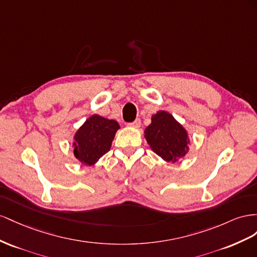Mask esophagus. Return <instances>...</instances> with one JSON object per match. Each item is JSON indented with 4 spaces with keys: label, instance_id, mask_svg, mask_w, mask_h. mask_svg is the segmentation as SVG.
Instances as JSON below:
<instances>
[{
    "label": "esophagus",
    "instance_id": "esophagus-1",
    "mask_svg": "<svg viewBox=\"0 0 257 257\" xmlns=\"http://www.w3.org/2000/svg\"><path fill=\"white\" fill-rule=\"evenodd\" d=\"M129 126H130V127H134V128H139V127L141 126V119H140V118H137L135 121L130 122Z\"/></svg>",
    "mask_w": 257,
    "mask_h": 257
}]
</instances>
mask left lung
I'll return each mask as SVG.
<instances>
[{"label": "left lung", "instance_id": "8db88e82", "mask_svg": "<svg viewBox=\"0 0 257 257\" xmlns=\"http://www.w3.org/2000/svg\"><path fill=\"white\" fill-rule=\"evenodd\" d=\"M144 135L153 152L169 163H175L188 152L187 131L166 111H158L152 116Z\"/></svg>", "mask_w": 257, "mask_h": 257}]
</instances>
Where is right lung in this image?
<instances>
[{"label":"right lung","instance_id":"obj_1","mask_svg":"<svg viewBox=\"0 0 257 257\" xmlns=\"http://www.w3.org/2000/svg\"><path fill=\"white\" fill-rule=\"evenodd\" d=\"M118 129L119 124L116 120L104 118L97 114L90 116L74 136V156L85 166L94 165L111 149Z\"/></svg>","mask_w":257,"mask_h":257}]
</instances>
